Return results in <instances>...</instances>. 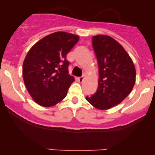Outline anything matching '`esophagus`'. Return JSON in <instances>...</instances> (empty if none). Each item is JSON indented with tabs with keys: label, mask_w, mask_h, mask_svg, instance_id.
I'll use <instances>...</instances> for the list:
<instances>
[{
	"label": "esophagus",
	"mask_w": 155,
	"mask_h": 155,
	"mask_svg": "<svg viewBox=\"0 0 155 155\" xmlns=\"http://www.w3.org/2000/svg\"><path fill=\"white\" fill-rule=\"evenodd\" d=\"M83 80H84V77H83V76H81V77L78 78V82H80V83H82V82H83Z\"/></svg>",
	"instance_id": "esophagus-1"
}]
</instances>
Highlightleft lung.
Wrapping results in <instances>:
<instances>
[{
  "label": "left lung",
  "instance_id": "8db88e82",
  "mask_svg": "<svg viewBox=\"0 0 155 155\" xmlns=\"http://www.w3.org/2000/svg\"><path fill=\"white\" fill-rule=\"evenodd\" d=\"M92 46L99 80L96 93L86 100L94 107L105 110L121 104L130 93L136 82L135 67L123 46L109 36H94Z\"/></svg>",
  "mask_w": 155,
  "mask_h": 155
}]
</instances>
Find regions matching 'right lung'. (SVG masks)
Wrapping results in <instances>:
<instances>
[{
  "label": "right lung",
  "instance_id": "obj_1",
  "mask_svg": "<svg viewBox=\"0 0 155 155\" xmlns=\"http://www.w3.org/2000/svg\"><path fill=\"white\" fill-rule=\"evenodd\" d=\"M79 37L58 31L46 36L28 52L22 67L25 85L34 101L40 106L56 105L67 96L75 81L69 74L67 54Z\"/></svg>",
  "mask_w": 155,
  "mask_h": 155
}]
</instances>
